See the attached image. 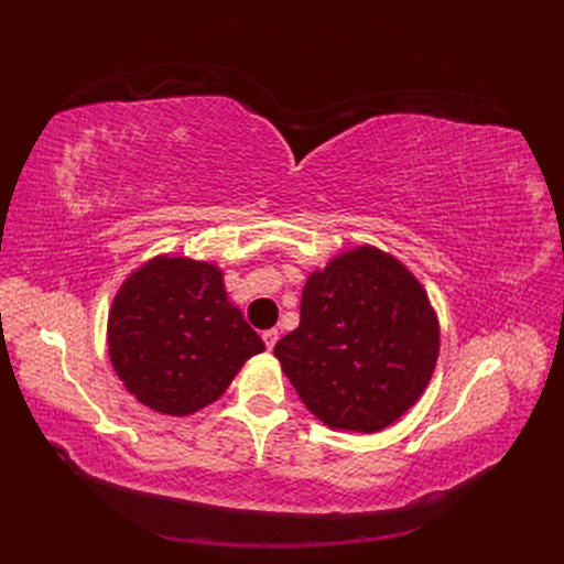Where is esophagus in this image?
<instances>
[{"instance_id": "1", "label": "esophagus", "mask_w": 564, "mask_h": 564, "mask_svg": "<svg viewBox=\"0 0 564 564\" xmlns=\"http://www.w3.org/2000/svg\"><path fill=\"white\" fill-rule=\"evenodd\" d=\"M278 338H280L278 329H268V332H263V344H265V348H268V350H272V348H275V344H278Z\"/></svg>"}]
</instances>
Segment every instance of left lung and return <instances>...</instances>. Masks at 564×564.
I'll list each match as a JSON object with an SVG mask.
<instances>
[{
	"label": "left lung",
	"mask_w": 564,
	"mask_h": 564,
	"mask_svg": "<svg viewBox=\"0 0 564 564\" xmlns=\"http://www.w3.org/2000/svg\"><path fill=\"white\" fill-rule=\"evenodd\" d=\"M440 352L421 282L377 247L344 251L303 286L301 324L275 357L299 398L329 429L379 433L414 406Z\"/></svg>",
	"instance_id": "left-lung-1"
}]
</instances>
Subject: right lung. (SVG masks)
Here are the masks:
<instances>
[{
	"label": "right lung",
	"instance_id": "add662e5",
	"mask_svg": "<svg viewBox=\"0 0 564 564\" xmlns=\"http://www.w3.org/2000/svg\"><path fill=\"white\" fill-rule=\"evenodd\" d=\"M108 350L135 400L160 414L187 416L224 395L265 346L228 301L214 263L158 256L119 286Z\"/></svg>",
	"mask_w": 564,
	"mask_h": 564
}]
</instances>
